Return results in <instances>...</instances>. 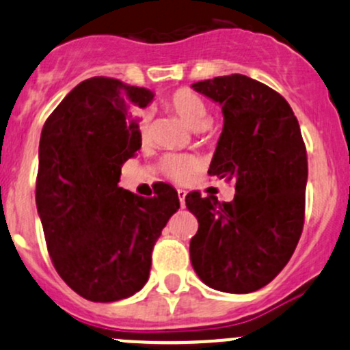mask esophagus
<instances>
[{
	"mask_svg": "<svg viewBox=\"0 0 350 350\" xmlns=\"http://www.w3.org/2000/svg\"><path fill=\"white\" fill-rule=\"evenodd\" d=\"M178 196H179V203H181V206H185V200H186V191L185 189H179L178 191Z\"/></svg>",
	"mask_w": 350,
	"mask_h": 350,
	"instance_id": "1",
	"label": "esophagus"
}]
</instances>
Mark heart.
<instances>
[{
	"instance_id": "b5f03b06",
	"label": "heart",
	"mask_w": 350,
	"mask_h": 350,
	"mask_svg": "<svg viewBox=\"0 0 350 350\" xmlns=\"http://www.w3.org/2000/svg\"><path fill=\"white\" fill-rule=\"evenodd\" d=\"M169 108L183 120L185 125H188L191 130H203L210 123V113H208L206 105L203 103L198 94L189 90H179L169 98ZM139 137L142 140L149 135V116L142 115L139 120ZM198 165L196 159L191 155H169L162 161V169L169 178L176 181H185L191 171H195Z\"/></svg>"
}]
</instances>
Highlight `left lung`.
I'll return each instance as SVG.
<instances>
[{
	"instance_id": "8db88e82",
	"label": "left lung",
	"mask_w": 350,
	"mask_h": 350,
	"mask_svg": "<svg viewBox=\"0 0 350 350\" xmlns=\"http://www.w3.org/2000/svg\"><path fill=\"white\" fill-rule=\"evenodd\" d=\"M191 88L224 113L208 174L235 183L230 203L198 191L186 196L198 218L193 269L218 291H257L283 271L303 230L308 162L301 130L288 101L252 77L218 76Z\"/></svg>"
}]
</instances>
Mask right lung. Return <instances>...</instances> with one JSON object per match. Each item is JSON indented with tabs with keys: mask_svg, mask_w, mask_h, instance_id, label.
Here are the masks:
<instances>
[{
	"mask_svg": "<svg viewBox=\"0 0 350 350\" xmlns=\"http://www.w3.org/2000/svg\"><path fill=\"white\" fill-rule=\"evenodd\" d=\"M152 100L146 88L91 77L42 129L35 201L45 242L59 276L90 301L144 288L154 243L179 210L178 191L164 183L152 198L118 186L122 164L142 147L133 109Z\"/></svg>",
	"mask_w": 350,
	"mask_h": 350,
	"instance_id": "right-lung-1",
	"label": "right lung"
}]
</instances>
